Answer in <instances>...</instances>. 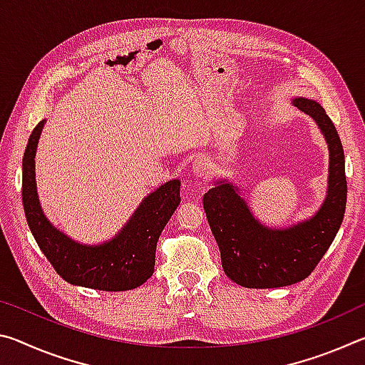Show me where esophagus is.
<instances>
[{
    "label": "esophagus",
    "mask_w": 365,
    "mask_h": 365,
    "mask_svg": "<svg viewBox=\"0 0 365 365\" xmlns=\"http://www.w3.org/2000/svg\"><path fill=\"white\" fill-rule=\"evenodd\" d=\"M193 174L196 177H207L211 174V164H209V160L206 158H196L195 163H193Z\"/></svg>",
    "instance_id": "1"
}]
</instances>
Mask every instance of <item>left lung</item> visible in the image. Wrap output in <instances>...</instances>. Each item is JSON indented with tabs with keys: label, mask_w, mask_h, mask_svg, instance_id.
Here are the masks:
<instances>
[{
	"label": "left lung",
	"mask_w": 365,
	"mask_h": 365,
	"mask_svg": "<svg viewBox=\"0 0 365 365\" xmlns=\"http://www.w3.org/2000/svg\"><path fill=\"white\" fill-rule=\"evenodd\" d=\"M293 104L312 117L329 145V185L319 211L298 224L272 228L255 217L232 182H215L202 197L222 267L245 288H279L304 280L330 248L344 217L348 187L336 128L317 101L296 96Z\"/></svg>",
	"instance_id": "left-lung-1"
}]
</instances>
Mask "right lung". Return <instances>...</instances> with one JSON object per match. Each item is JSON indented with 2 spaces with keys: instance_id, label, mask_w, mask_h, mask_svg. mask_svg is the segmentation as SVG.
Here are the masks:
<instances>
[{
  "instance_id": "1",
  "label": "right lung",
  "mask_w": 365,
  "mask_h": 365,
  "mask_svg": "<svg viewBox=\"0 0 365 365\" xmlns=\"http://www.w3.org/2000/svg\"><path fill=\"white\" fill-rule=\"evenodd\" d=\"M45 123L43 119L34 128L22 159V205L36 245L71 285L103 292H125L143 285L154 272L159 235L180 205V180L165 182L148 195L108 242H76L49 222L36 193L35 154Z\"/></svg>"
}]
</instances>
